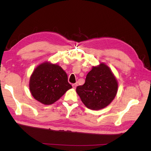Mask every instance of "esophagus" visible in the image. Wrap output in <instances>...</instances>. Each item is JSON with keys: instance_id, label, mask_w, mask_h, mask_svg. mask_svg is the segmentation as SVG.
Listing matches in <instances>:
<instances>
[{"instance_id": "1", "label": "esophagus", "mask_w": 151, "mask_h": 151, "mask_svg": "<svg viewBox=\"0 0 151 151\" xmlns=\"http://www.w3.org/2000/svg\"><path fill=\"white\" fill-rule=\"evenodd\" d=\"M77 83H74V84H72V88H76V87H77Z\"/></svg>"}]
</instances>
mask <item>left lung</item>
<instances>
[{"instance_id":"obj_1","label":"left lung","mask_w":151,"mask_h":151,"mask_svg":"<svg viewBox=\"0 0 151 151\" xmlns=\"http://www.w3.org/2000/svg\"><path fill=\"white\" fill-rule=\"evenodd\" d=\"M117 89L115 77L107 65L101 63L93 67L86 76L85 83L77 86L76 92L87 108L98 110L113 101Z\"/></svg>"}]
</instances>
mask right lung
I'll return each mask as SVG.
<instances>
[{
    "label": "right lung",
    "instance_id": "obj_1",
    "mask_svg": "<svg viewBox=\"0 0 151 151\" xmlns=\"http://www.w3.org/2000/svg\"><path fill=\"white\" fill-rule=\"evenodd\" d=\"M70 88L65 72L57 64L43 63L35 68L30 77L31 94L44 104H53Z\"/></svg>",
    "mask_w": 151,
    "mask_h": 151
}]
</instances>
